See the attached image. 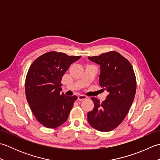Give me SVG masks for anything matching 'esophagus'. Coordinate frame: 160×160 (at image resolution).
I'll return each instance as SVG.
<instances>
[{"mask_svg": "<svg viewBox=\"0 0 160 160\" xmlns=\"http://www.w3.org/2000/svg\"><path fill=\"white\" fill-rule=\"evenodd\" d=\"M87 98V97L86 96H84V95H80V96L78 97V100H80V101H82V100H86Z\"/></svg>", "mask_w": 160, "mask_h": 160, "instance_id": "34e87169", "label": "esophagus"}]
</instances>
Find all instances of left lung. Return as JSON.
Listing matches in <instances>:
<instances>
[{
    "instance_id": "8db88e82",
    "label": "left lung",
    "mask_w": 160,
    "mask_h": 160,
    "mask_svg": "<svg viewBox=\"0 0 160 160\" xmlns=\"http://www.w3.org/2000/svg\"><path fill=\"white\" fill-rule=\"evenodd\" d=\"M88 59L100 65L101 90L108 93L102 102L91 98L94 108L87 114L88 122L98 131H111L124 120L133 102L136 91L134 71L129 61L113 51Z\"/></svg>"
}]
</instances>
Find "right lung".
Wrapping results in <instances>:
<instances>
[{"label": "right lung", "mask_w": 160, "mask_h": 160, "mask_svg": "<svg viewBox=\"0 0 160 160\" xmlns=\"http://www.w3.org/2000/svg\"><path fill=\"white\" fill-rule=\"evenodd\" d=\"M80 58L51 52L38 57L29 68L25 80L27 100L37 120L47 128L58 127L69 117L77 97L61 93V80Z\"/></svg>", "instance_id": "1"}]
</instances>
